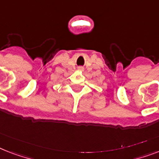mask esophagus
<instances>
[{"label": "esophagus", "mask_w": 159, "mask_h": 159, "mask_svg": "<svg viewBox=\"0 0 159 159\" xmlns=\"http://www.w3.org/2000/svg\"><path fill=\"white\" fill-rule=\"evenodd\" d=\"M78 69H79V70H82V69H83V68H82V67H78Z\"/></svg>", "instance_id": "obj_1"}]
</instances>
